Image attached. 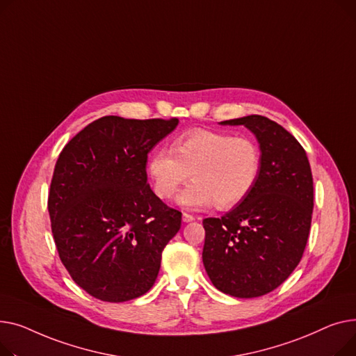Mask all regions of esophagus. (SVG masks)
Wrapping results in <instances>:
<instances>
[{"instance_id": "obj_1", "label": "esophagus", "mask_w": 356, "mask_h": 356, "mask_svg": "<svg viewBox=\"0 0 356 356\" xmlns=\"http://www.w3.org/2000/svg\"><path fill=\"white\" fill-rule=\"evenodd\" d=\"M182 220H184L185 222H191V221H194V220H195V217H194L193 214H188V213H184V214H182Z\"/></svg>"}]
</instances>
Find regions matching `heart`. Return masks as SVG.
I'll list each match as a JSON object with an SVG mask.
<instances>
[{"mask_svg":"<svg viewBox=\"0 0 356 356\" xmlns=\"http://www.w3.org/2000/svg\"><path fill=\"white\" fill-rule=\"evenodd\" d=\"M260 171L261 151L253 138L202 129L179 136L172 148L155 149L149 159L161 198H171L193 177L194 182L178 195V202L191 210L237 205L252 193Z\"/></svg>","mask_w":356,"mask_h":356,"instance_id":"b5f03b06","label":"heart"}]
</instances>
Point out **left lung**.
<instances>
[{
    "instance_id": "8db88e82",
    "label": "left lung",
    "mask_w": 356,
    "mask_h": 356,
    "mask_svg": "<svg viewBox=\"0 0 356 356\" xmlns=\"http://www.w3.org/2000/svg\"><path fill=\"white\" fill-rule=\"evenodd\" d=\"M244 124L261 151L254 188L220 218H205L202 261L222 293L250 299L279 287L299 264L313 211V178L305 149L279 123L260 115L224 120Z\"/></svg>"
}]
</instances>
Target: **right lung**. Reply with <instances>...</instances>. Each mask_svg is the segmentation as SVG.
<instances>
[{
	"label": "right lung",
	"mask_w": 356,
	"mask_h": 356,
	"mask_svg": "<svg viewBox=\"0 0 356 356\" xmlns=\"http://www.w3.org/2000/svg\"><path fill=\"white\" fill-rule=\"evenodd\" d=\"M177 124L103 116L58 155L47 201L53 238L74 283L99 300L145 295L181 228V211L154 194L146 175L149 151Z\"/></svg>",
	"instance_id": "obj_1"
}]
</instances>
